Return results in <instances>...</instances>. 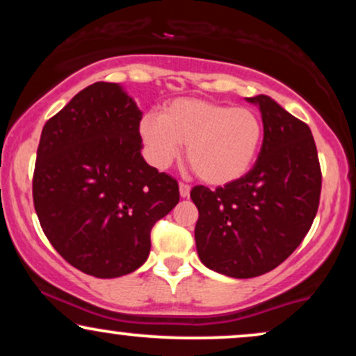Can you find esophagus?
Returning a JSON list of instances; mask_svg holds the SVG:
<instances>
[{"label":"esophagus","instance_id":"esophagus-1","mask_svg":"<svg viewBox=\"0 0 356 356\" xmlns=\"http://www.w3.org/2000/svg\"><path fill=\"white\" fill-rule=\"evenodd\" d=\"M179 192H181V197H189L191 194V186L186 182L179 184Z\"/></svg>","mask_w":356,"mask_h":356}]
</instances>
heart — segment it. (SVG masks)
I'll return each mask as SVG.
<instances>
[{
    "label": "heart",
    "mask_w": 356,
    "mask_h": 356,
    "mask_svg": "<svg viewBox=\"0 0 356 356\" xmlns=\"http://www.w3.org/2000/svg\"><path fill=\"white\" fill-rule=\"evenodd\" d=\"M150 162L169 167L187 145V162L211 186L239 181L254 165L263 145V120L252 108L201 99H177L161 117L145 115L138 124Z\"/></svg>",
    "instance_id": "b5f03b06"
}]
</instances>
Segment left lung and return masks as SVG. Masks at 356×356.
I'll return each mask as SVG.
<instances>
[{"label":"left lung","mask_w":356,"mask_h":356,"mask_svg":"<svg viewBox=\"0 0 356 356\" xmlns=\"http://www.w3.org/2000/svg\"><path fill=\"white\" fill-rule=\"evenodd\" d=\"M261 110L263 145L254 167L216 191L195 186V246L209 269L254 277L280 266L312 227L321 194V169L309 127L271 97L248 99Z\"/></svg>","instance_id":"left-lung-1"}]
</instances>
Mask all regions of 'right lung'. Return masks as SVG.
Instances as JSON below:
<instances>
[{
    "label": "right lung",
    "mask_w": 356,
    "mask_h": 356,
    "mask_svg": "<svg viewBox=\"0 0 356 356\" xmlns=\"http://www.w3.org/2000/svg\"><path fill=\"white\" fill-rule=\"evenodd\" d=\"M142 112L118 83L97 81L47 122L33 204L51 246L95 277L136 271L150 231L179 202V184L142 157Z\"/></svg>",
    "instance_id": "right-lung-1"
}]
</instances>
